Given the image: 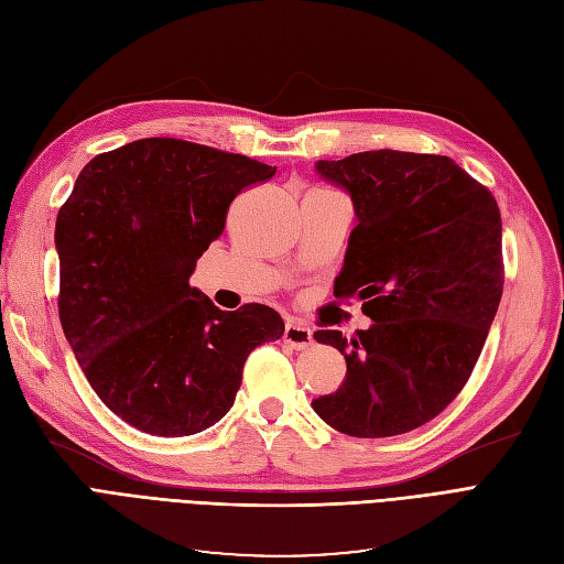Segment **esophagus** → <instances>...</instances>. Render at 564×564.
I'll return each instance as SVG.
<instances>
[{"label":"esophagus","mask_w":564,"mask_h":564,"mask_svg":"<svg viewBox=\"0 0 564 564\" xmlns=\"http://www.w3.org/2000/svg\"><path fill=\"white\" fill-rule=\"evenodd\" d=\"M284 340L296 350H305V348H311L315 344L313 329L305 327V324H301L296 319H289L284 324Z\"/></svg>","instance_id":"obj_1"}]
</instances>
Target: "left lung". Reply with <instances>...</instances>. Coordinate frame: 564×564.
<instances>
[{
  "mask_svg": "<svg viewBox=\"0 0 564 564\" xmlns=\"http://www.w3.org/2000/svg\"><path fill=\"white\" fill-rule=\"evenodd\" d=\"M315 169L357 216L334 296L360 299L373 324L350 340L315 332L348 371L313 409L352 437L409 433L458 395L482 352L503 294L499 204L442 155L367 150Z\"/></svg>",
  "mask_w": 564,
  "mask_h": 564,
  "instance_id": "left-lung-1",
  "label": "left lung"
}]
</instances>
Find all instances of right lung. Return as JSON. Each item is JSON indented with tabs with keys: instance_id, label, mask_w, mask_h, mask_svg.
<instances>
[{
	"instance_id": "right-lung-1",
	"label": "right lung",
	"mask_w": 564,
	"mask_h": 564,
	"mask_svg": "<svg viewBox=\"0 0 564 564\" xmlns=\"http://www.w3.org/2000/svg\"><path fill=\"white\" fill-rule=\"evenodd\" d=\"M275 166L176 139L100 152L56 218L58 315L84 377L133 429L195 435L224 419L249 352L284 334L261 303L216 308L191 286L230 202Z\"/></svg>"
}]
</instances>
